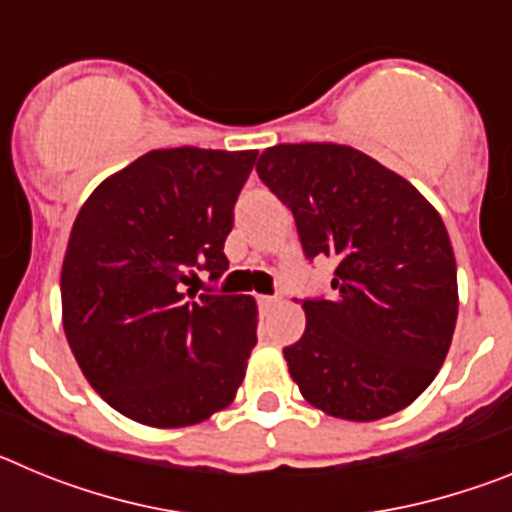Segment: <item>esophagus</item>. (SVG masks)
<instances>
[{"instance_id":"34e87169","label":"esophagus","mask_w":512,"mask_h":512,"mask_svg":"<svg viewBox=\"0 0 512 512\" xmlns=\"http://www.w3.org/2000/svg\"><path fill=\"white\" fill-rule=\"evenodd\" d=\"M279 302V297H269V295H261L259 297V305L261 307H274Z\"/></svg>"}]
</instances>
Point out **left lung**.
<instances>
[{
  "label": "left lung",
  "instance_id": "left-lung-1",
  "mask_svg": "<svg viewBox=\"0 0 512 512\" xmlns=\"http://www.w3.org/2000/svg\"><path fill=\"white\" fill-rule=\"evenodd\" d=\"M256 171L295 215L305 259L336 264L333 297H305V333L284 348L302 397L359 423L408 408L449 354L459 310L438 212L351 146L266 148Z\"/></svg>",
  "mask_w": 512,
  "mask_h": 512
}]
</instances>
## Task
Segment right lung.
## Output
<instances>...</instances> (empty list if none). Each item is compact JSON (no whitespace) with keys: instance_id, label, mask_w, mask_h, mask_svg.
I'll return each mask as SVG.
<instances>
[{"instance_id":"right-lung-1","label":"right lung","mask_w":512,"mask_h":512,"mask_svg":"<svg viewBox=\"0 0 512 512\" xmlns=\"http://www.w3.org/2000/svg\"><path fill=\"white\" fill-rule=\"evenodd\" d=\"M256 151L164 148L104 179L63 256V330L94 390L153 428L228 408L256 346V302L197 295L228 271L223 246Z\"/></svg>"}]
</instances>
